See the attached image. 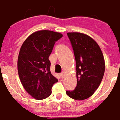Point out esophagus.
Returning a JSON list of instances; mask_svg holds the SVG:
<instances>
[{
    "label": "esophagus",
    "instance_id": "obj_1",
    "mask_svg": "<svg viewBox=\"0 0 120 120\" xmlns=\"http://www.w3.org/2000/svg\"><path fill=\"white\" fill-rule=\"evenodd\" d=\"M60 75L62 78H64V75H65V73H64V72H62V73H61L60 74Z\"/></svg>",
    "mask_w": 120,
    "mask_h": 120
}]
</instances>
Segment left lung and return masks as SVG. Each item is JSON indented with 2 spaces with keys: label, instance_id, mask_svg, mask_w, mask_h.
<instances>
[{
  "label": "left lung",
  "instance_id": "left-lung-1",
  "mask_svg": "<svg viewBox=\"0 0 120 120\" xmlns=\"http://www.w3.org/2000/svg\"><path fill=\"white\" fill-rule=\"evenodd\" d=\"M67 36L75 59L77 86L66 93L72 99L83 100L91 97L102 82L105 70L103 54L90 36L78 32L67 33Z\"/></svg>",
  "mask_w": 120,
  "mask_h": 120
}]
</instances>
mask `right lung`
I'll return each instance as SVG.
<instances>
[{"label":"right lung","instance_id":"add662e5","mask_svg":"<svg viewBox=\"0 0 120 120\" xmlns=\"http://www.w3.org/2000/svg\"><path fill=\"white\" fill-rule=\"evenodd\" d=\"M62 35L42 30L33 33L23 42L18 58V71L21 83L34 98L45 99L51 94L58 82L51 71L49 57L56 41Z\"/></svg>","mask_w":120,"mask_h":120}]
</instances>
